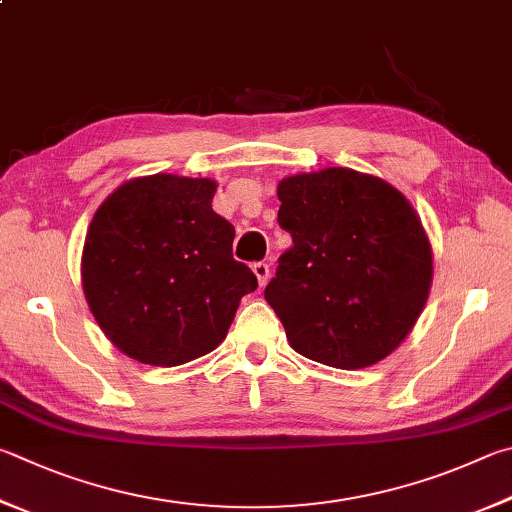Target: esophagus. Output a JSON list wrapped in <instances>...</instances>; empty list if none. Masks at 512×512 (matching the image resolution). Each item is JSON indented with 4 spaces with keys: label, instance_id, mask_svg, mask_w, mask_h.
Wrapping results in <instances>:
<instances>
[{
    "label": "esophagus",
    "instance_id": "esophagus-1",
    "mask_svg": "<svg viewBox=\"0 0 512 512\" xmlns=\"http://www.w3.org/2000/svg\"><path fill=\"white\" fill-rule=\"evenodd\" d=\"M253 273H255V277H257L259 286H266V282L271 280V268H268V264H266V262H257V264H253Z\"/></svg>",
    "mask_w": 512,
    "mask_h": 512
}]
</instances>
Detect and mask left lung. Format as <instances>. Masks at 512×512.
<instances>
[{
	"label": "left lung",
	"instance_id": "8db88e82",
	"mask_svg": "<svg viewBox=\"0 0 512 512\" xmlns=\"http://www.w3.org/2000/svg\"><path fill=\"white\" fill-rule=\"evenodd\" d=\"M277 221L293 246L264 297L304 358L365 369L410 336L430 295L434 257L401 190L349 167L286 176Z\"/></svg>",
	"mask_w": 512,
	"mask_h": 512
}]
</instances>
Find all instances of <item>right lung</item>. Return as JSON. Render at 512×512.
<instances>
[{"label": "right lung", "instance_id": "add662e5", "mask_svg": "<svg viewBox=\"0 0 512 512\" xmlns=\"http://www.w3.org/2000/svg\"><path fill=\"white\" fill-rule=\"evenodd\" d=\"M217 181L136 176L100 203L82 248V291L102 333L143 365L176 367L224 342L257 277L232 257L212 210Z\"/></svg>", "mask_w": 512, "mask_h": 512}]
</instances>
